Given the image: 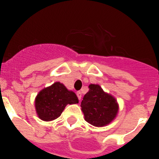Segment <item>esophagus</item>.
Segmentation results:
<instances>
[{
	"mask_svg": "<svg viewBox=\"0 0 159 159\" xmlns=\"http://www.w3.org/2000/svg\"><path fill=\"white\" fill-rule=\"evenodd\" d=\"M77 97H78V99H79V101H81V99H82V92H77Z\"/></svg>",
	"mask_w": 159,
	"mask_h": 159,
	"instance_id": "1",
	"label": "esophagus"
}]
</instances>
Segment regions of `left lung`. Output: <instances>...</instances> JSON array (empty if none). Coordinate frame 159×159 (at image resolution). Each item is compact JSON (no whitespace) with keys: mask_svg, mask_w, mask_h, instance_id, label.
Instances as JSON below:
<instances>
[{"mask_svg":"<svg viewBox=\"0 0 159 159\" xmlns=\"http://www.w3.org/2000/svg\"><path fill=\"white\" fill-rule=\"evenodd\" d=\"M88 87L89 91L81 102L85 120L97 127L107 125L117 116L118 103L99 85L91 84Z\"/></svg>","mask_w":159,"mask_h":159,"instance_id":"left-lung-1","label":"left lung"}]
</instances>
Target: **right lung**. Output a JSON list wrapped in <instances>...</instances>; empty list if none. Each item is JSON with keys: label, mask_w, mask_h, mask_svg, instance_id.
<instances>
[{"label": "right lung", "mask_w": 159, "mask_h": 159, "mask_svg": "<svg viewBox=\"0 0 159 159\" xmlns=\"http://www.w3.org/2000/svg\"><path fill=\"white\" fill-rule=\"evenodd\" d=\"M78 98L64 85L54 82L39 92L35 98V110L39 118L44 121L53 120L61 116L67 104H77Z\"/></svg>", "instance_id": "obj_1"}]
</instances>
